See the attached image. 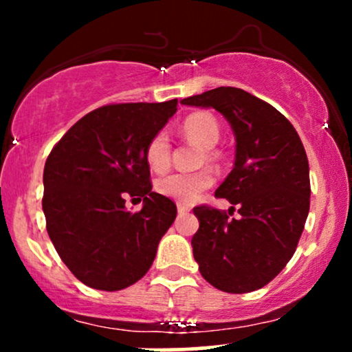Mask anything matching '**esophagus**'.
Returning <instances> with one entry per match:
<instances>
[{
    "label": "esophagus",
    "instance_id": "1",
    "mask_svg": "<svg viewBox=\"0 0 352 352\" xmlns=\"http://www.w3.org/2000/svg\"><path fill=\"white\" fill-rule=\"evenodd\" d=\"M177 212H179L180 215H184V213H188L190 212V208L187 207V205H184V204H177Z\"/></svg>",
    "mask_w": 352,
    "mask_h": 352
}]
</instances>
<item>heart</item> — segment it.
Segmentation results:
<instances>
[{"mask_svg":"<svg viewBox=\"0 0 352 352\" xmlns=\"http://www.w3.org/2000/svg\"><path fill=\"white\" fill-rule=\"evenodd\" d=\"M182 132L187 139L201 147L200 162L217 164L220 159L215 145L220 140V125L212 114L195 112L188 116L182 124ZM145 157L152 170L164 172L170 164V140L165 132H157L145 148ZM213 175L207 168L197 172H179L170 173L157 182V190L164 197L179 201V204H193L205 190L212 187Z\"/></svg>","mask_w":352,"mask_h":352,"instance_id":"b5f03b06","label":"heart"}]
</instances>
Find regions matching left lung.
I'll list each match as a JSON object with an SVG mask.
<instances>
[{"mask_svg": "<svg viewBox=\"0 0 352 352\" xmlns=\"http://www.w3.org/2000/svg\"><path fill=\"white\" fill-rule=\"evenodd\" d=\"M182 104L215 109L236 142L235 164L215 195L236 205L240 217L193 208L200 221L193 258L221 292L263 288L292 260L308 218L309 164L300 135L281 112L243 89L217 87Z\"/></svg>", "mask_w": 352, "mask_h": 352, "instance_id": "1", "label": "left lung"}]
</instances>
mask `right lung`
<instances>
[{
  "mask_svg": "<svg viewBox=\"0 0 352 352\" xmlns=\"http://www.w3.org/2000/svg\"><path fill=\"white\" fill-rule=\"evenodd\" d=\"M177 106L172 99L99 107L72 125L47 157V233L64 265L91 288L119 292L139 281L175 220V204L152 192L145 148ZM127 196L144 199L140 212L124 208Z\"/></svg>",
  "mask_w": 352,
  "mask_h": 352,
  "instance_id": "obj_1",
  "label": "right lung"
}]
</instances>
